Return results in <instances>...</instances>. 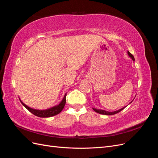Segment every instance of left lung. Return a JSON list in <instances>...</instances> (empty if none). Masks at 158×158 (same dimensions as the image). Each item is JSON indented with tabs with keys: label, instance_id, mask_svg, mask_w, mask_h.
Returning a JSON list of instances; mask_svg holds the SVG:
<instances>
[{
	"label": "left lung",
	"instance_id": "1",
	"mask_svg": "<svg viewBox=\"0 0 158 158\" xmlns=\"http://www.w3.org/2000/svg\"><path fill=\"white\" fill-rule=\"evenodd\" d=\"M127 53H128V55L131 57V58L132 59V60L133 61H135V57H134V56L130 52H129L128 51H127ZM134 100V99H133ZM133 100L132 102H131L130 103H129V104H131L132 102H133ZM127 106H125V107H123V108H121V109H118V110H117V111H106V110H103V109H95V108H93V110L94 111H95L96 113H99V114H106V115H112V114H117V113H118V112H120V111H121L122 110H123L124 109H125Z\"/></svg>",
	"mask_w": 158,
	"mask_h": 158
}]
</instances>
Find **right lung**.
I'll return each mask as SVG.
<instances>
[{
	"label": "right lung",
	"instance_id": "right-lung-1",
	"mask_svg": "<svg viewBox=\"0 0 158 158\" xmlns=\"http://www.w3.org/2000/svg\"><path fill=\"white\" fill-rule=\"evenodd\" d=\"M66 94H65L63 99H62V101L60 102L59 104L56 105V106L54 107H52L51 108L44 109V110H40V109L31 108L30 107H28L27 106H26L25 103H23L21 101V99L20 98H19V99H20V101L21 102L23 106H24L30 112H31V113L34 114V115L39 117L45 118V117H51L52 116H55L56 114L60 113L62 111V110L63 109L66 103Z\"/></svg>",
	"mask_w": 158,
	"mask_h": 158
}]
</instances>
